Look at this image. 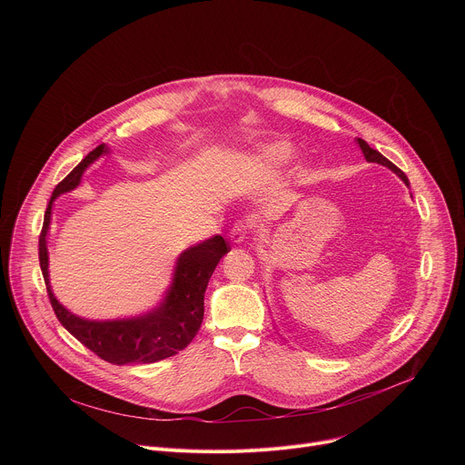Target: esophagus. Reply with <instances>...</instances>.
I'll list each match as a JSON object with an SVG mask.
<instances>
[{"instance_id": "34e87169", "label": "esophagus", "mask_w": 465, "mask_h": 465, "mask_svg": "<svg viewBox=\"0 0 465 465\" xmlns=\"http://www.w3.org/2000/svg\"><path fill=\"white\" fill-rule=\"evenodd\" d=\"M250 230H252V224H248L246 221H237L230 230V239L233 242H242L250 233Z\"/></svg>"}]
</instances>
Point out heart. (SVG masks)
Masks as SVG:
<instances>
[{
    "label": "heart",
    "mask_w": 465,
    "mask_h": 465,
    "mask_svg": "<svg viewBox=\"0 0 465 465\" xmlns=\"http://www.w3.org/2000/svg\"><path fill=\"white\" fill-rule=\"evenodd\" d=\"M291 154V149L287 145H272L267 151H264V156L271 160H283Z\"/></svg>",
    "instance_id": "heart-1"
}]
</instances>
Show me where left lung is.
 Segmentation results:
<instances>
[{
	"instance_id": "1",
	"label": "left lung",
	"mask_w": 465,
	"mask_h": 465,
	"mask_svg": "<svg viewBox=\"0 0 465 465\" xmlns=\"http://www.w3.org/2000/svg\"><path fill=\"white\" fill-rule=\"evenodd\" d=\"M357 143H359V147H361V151H362V154H364V158H366V162H371V163H381V165H384V167H388L390 171H393L397 176H400L407 185H409V178H407V174L400 169V167H395L388 158H384L379 151H375V149H371L364 140H361V138H357Z\"/></svg>"
}]
</instances>
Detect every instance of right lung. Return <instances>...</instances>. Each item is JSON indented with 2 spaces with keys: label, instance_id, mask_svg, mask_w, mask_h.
Listing matches in <instances>:
<instances>
[{
  "label": "right lung",
  "instance_id": "add662e5",
  "mask_svg": "<svg viewBox=\"0 0 465 465\" xmlns=\"http://www.w3.org/2000/svg\"><path fill=\"white\" fill-rule=\"evenodd\" d=\"M104 153H108V147L101 143L54 187L38 239L40 269L58 322L81 344L110 364H151L176 355L198 333L204 318V292L208 282L223 255L230 252V244L221 235H213L212 239L183 250L176 259L173 283L165 292L163 302L142 316L84 320L70 312L58 303L49 285L47 232L51 224V210L54 198L75 189L81 183L84 171Z\"/></svg>",
  "mask_w": 465,
  "mask_h": 465
}]
</instances>
